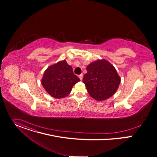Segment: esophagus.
I'll return each mask as SVG.
<instances>
[{
    "mask_svg": "<svg viewBox=\"0 0 157 157\" xmlns=\"http://www.w3.org/2000/svg\"><path fill=\"white\" fill-rule=\"evenodd\" d=\"M79 79L82 81V78H83V75H82V74H81L80 75H79Z\"/></svg>",
    "mask_w": 157,
    "mask_h": 157,
    "instance_id": "obj_1",
    "label": "esophagus"
}]
</instances>
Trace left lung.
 I'll return each mask as SVG.
<instances>
[{
    "instance_id": "left-lung-1",
    "label": "left lung",
    "mask_w": 157,
    "mask_h": 157,
    "mask_svg": "<svg viewBox=\"0 0 157 157\" xmlns=\"http://www.w3.org/2000/svg\"><path fill=\"white\" fill-rule=\"evenodd\" d=\"M82 82L90 96L99 101L106 100L117 91L121 78L117 71L106 59H98L86 67Z\"/></svg>"
}]
</instances>
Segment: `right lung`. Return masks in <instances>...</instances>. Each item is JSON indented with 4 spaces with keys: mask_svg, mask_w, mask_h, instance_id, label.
I'll use <instances>...</instances> for the list:
<instances>
[{
    "mask_svg": "<svg viewBox=\"0 0 157 157\" xmlns=\"http://www.w3.org/2000/svg\"><path fill=\"white\" fill-rule=\"evenodd\" d=\"M80 81L66 60L49 66L44 71L41 84L51 96L61 99L71 93L74 85Z\"/></svg>",
    "mask_w": 157,
    "mask_h": 157,
    "instance_id": "right-lung-1",
    "label": "right lung"
}]
</instances>
